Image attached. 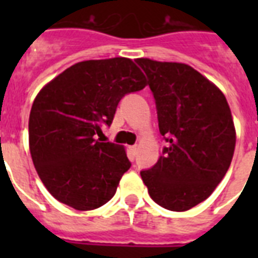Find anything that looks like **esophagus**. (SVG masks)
I'll list each match as a JSON object with an SVG mask.
<instances>
[{
  "instance_id": "esophagus-1",
  "label": "esophagus",
  "mask_w": 258,
  "mask_h": 258,
  "mask_svg": "<svg viewBox=\"0 0 258 258\" xmlns=\"http://www.w3.org/2000/svg\"><path fill=\"white\" fill-rule=\"evenodd\" d=\"M128 150H130V153H131V155H137V153H138L137 146H130Z\"/></svg>"
}]
</instances>
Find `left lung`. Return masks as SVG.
Segmentation results:
<instances>
[{"label": "left lung", "mask_w": 258, "mask_h": 258, "mask_svg": "<svg viewBox=\"0 0 258 258\" xmlns=\"http://www.w3.org/2000/svg\"><path fill=\"white\" fill-rule=\"evenodd\" d=\"M135 61L149 78L159 131L169 142L142 179L162 208L186 212L210 197L230 166L236 147L230 107L222 91L187 64Z\"/></svg>", "instance_id": "obj_1"}]
</instances>
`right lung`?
Segmentation results:
<instances>
[{
    "instance_id": "obj_1",
    "label": "right lung",
    "mask_w": 258,
    "mask_h": 258,
    "mask_svg": "<svg viewBox=\"0 0 258 258\" xmlns=\"http://www.w3.org/2000/svg\"><path fill=\"white\" fill-rule=\"evenodd\" d=\"M147 86L127 57L74 64L42 87L29 115L32 161L46 190L76 210H93L116 192L130 169L123 146L100 142L125 93Z\"/></svg>"
}]
</instances>
